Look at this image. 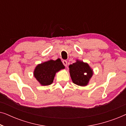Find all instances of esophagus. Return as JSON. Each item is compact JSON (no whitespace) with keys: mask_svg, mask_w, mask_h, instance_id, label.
Returning <instances> with one entry per match:
<instances>
[{"mask_svg":"<svg viewBox=\"0 0 126 126\" xmlns=\"http://www.w3.org/2000/svg\"><path fill=\"white\" fill-rule=\"evenodd\" d=\"M63 65H64V66H67V61H66V60H63Z\"/></svg>","mask_w":126,"mask_h":126,"instance_id":"34e87169","label":"esophagus"}]
</instances>
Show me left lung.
Here are the masks:
<instances>
[{"label": "left lung", "mask_w": 126, "mask_h": 126, "mask_svg": "<svg viewBox=\"0 0 126 126\" xmlns=\"http://www.w3.org/2000/svg\"><path fill=\"white\" fill-rule=\"evenodd\" d=\"M69 70L72 81L80 86L87 85L93 75L92 70L88 63L78 60L69 65Z\"/></svg>", "instance_id": "8db88e82"}]
</instances>
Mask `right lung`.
Listing matches in <instances>:
<instances>
[{
    "mask_svg": "<svg viewBox=\"0 0 126 126\" xmlns=\"http://www.w3.org/2000/svg\"><path fill=\"white\" fill-rule=\"evenodd\" d=\"M64 68L63 63L59 58L56 61L50 60L37 65L34 72V77L41 85H50L53 81L56 72Z\"/></svg>",
    "mask_w": 126,
    "mask_h": 126,
    "instance_id": "right-lung-1",
    "label": "right lung"
}]
</instances>
